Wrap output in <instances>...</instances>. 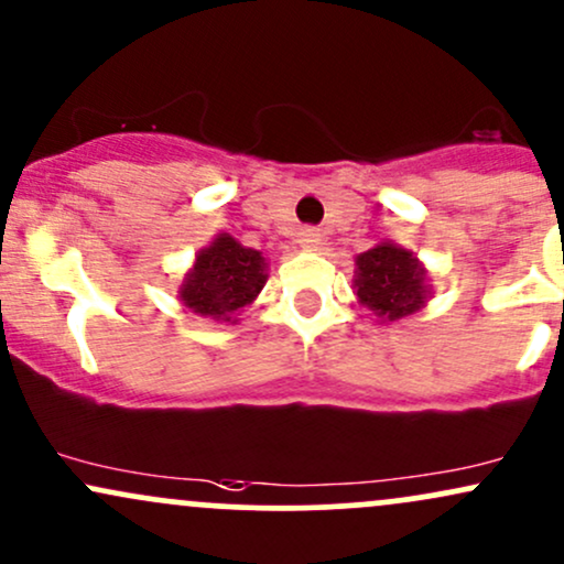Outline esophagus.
I'll use <instances>...</instances> for the list:
<instances>
[{
  "label": "esophagus",
  "instance_id": "1",
  "mask_svg": "<svg viewBox=\"0 0 564 564\" xmlns=\"http://www.w3.org/2000/svg\"><path fill=\"white\" fill-rule=\"evenodd\" d=\"M296 243H300L305 251H318L321 232L318 230H311V227H307V230H302L300 235H296Z\"/></svg>",
  "mask_w": 564,
  "mask_h": 564
}]
</instances>
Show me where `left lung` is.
Returning <instances> with one entry per match:
<instances>
[{"mask_svg": "<svg viewBox=\"0 0 564 564\" xmlns=\"http://www.w3.org/2000/svg\"><path fill=\"white\" fill-rule=\"evenodd\" d=\"M352 289L358 302L382 321H399L417 313L429 300L425 268L412 251L391 240L358 253Z\"/></svg>", "mask_w": 564, "mask_h": 564, "instance_id": "left-lung-1", "label": "left lung"}]
</instances>
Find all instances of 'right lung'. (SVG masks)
Returning <instances> with one entry per match:
<instances>
[{
  "label": "right lung",
  "mask_w": 564,
  "mask_h": 564,
  "mask_svg": "<svg viewBox=\"0 0 564 564\" xmlns=\"http://www.w3.org/2000/svg\"><path fill=\"white\" fill-rule=\"evenodd\" d=\"M268 283V262L262 251L240 246L232 235L221 232L212 246L197 251L195 264L178 289V300L192 313L214 321H230L257 300Z\"/></svg>",
  "instance_id": "add662e5"
}]
</instances>
